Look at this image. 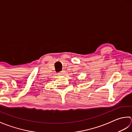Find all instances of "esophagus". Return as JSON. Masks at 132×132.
<instances>
[{
	"instance_id": "obj_1",
	"label": "esophagus",
	"mask_w": 132,
	"mask_h": 132,
	"mask_svg": "<svg viewBox=\"0 0 132 132\" xmlns=\"http://www.w3.org/2000/svg\"><path fill=\"white\" fill-rule=\"evenodd\" d=\"M60 75H64V73H65V71H62L60 72Z\"/></svg>"
}]
</instances>
